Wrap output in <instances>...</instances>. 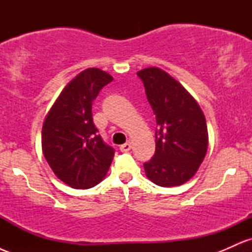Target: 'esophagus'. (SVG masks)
Here are the masks:
<instances>
[{
    "label": "esophagus",
    "instance_id": "obj_1",
    "mask_svg": "<svg viewBox=\"0 0 252 252\" xmlns=\"http://www.w3.org/2000/svg\"><path fill=\"white\" fill-rule=\"evenodd\" d=\"M130 149H131V143H130V142L124 143V144H122V146L120 147V150H121V152H122V153L129 152Z\"/></svg>",
    "mask_w": 252,
    "mask_h": 252
}]
</instances>
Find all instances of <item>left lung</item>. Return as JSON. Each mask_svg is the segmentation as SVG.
<instances>
[{"label": "left lung", "mask_w": 252, "mask_h": 252, "mask_svg": "<svg viewBox=\"0 0 252 252\" xmlns=\"http://www.w3.org/2000/svg\"><path fill=\"white\" fill-rule=\"evenodd\" d=\"M137 76L156 118L155 154L144 170L158 186H179L195 174L206 155V120L194 98L168 73L148 67Z\"/></svg>", "instance_id": "left-lung-1"}]
</instances>
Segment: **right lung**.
I'll list each match as a JSON object with an SVG mask.
<instances>
[{
	"label": "right lung",
	"instance_id": "1",
	"mask_svg": "<svg viewBox=\"0 0 252 252\" xmlns=\"http://www.w3.org/2000/svg\"><path fill=\"white\" fill-rule=\"evenodd\" d=\"M112 77L88 68L67 84L42 126V152L60 180L77 189L96 186L108 173L115 149L103 141L92 118V103Z\"/></svg>",
	"mask_w": 252,
	"mask_h": 252
}]
</instances>
